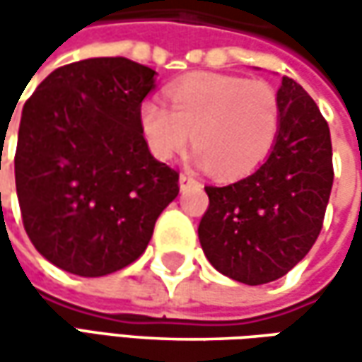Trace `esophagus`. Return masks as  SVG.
Wrapping results in <instances>:
<instances>
[{
  "mask_svg": "<svg viewBox=\"0 0 362 362\" xmlns=\"http://www.w3.org/2000/svg\"><path fill=\"white\" fill-rule=\"evenodd\" d=\"M193 185H197V179H195L193 175H189V173L179 175V187H181V191H187V189L193 187Z\"/></svg>",
  "mask_w": 362,
  "mask_h": 362,
  "instance_id": "esophagus-1",
  "label": "esophagus"
}]
</instances>
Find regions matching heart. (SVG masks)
Instances as JSON below:
<instances>
[{
    "instance_id": "heart-1",
    "label": "heart",
    "mask_w": 362,
    "mask_h": 362,
    "mask_svg": "<svg viewBox=\"0 0 362 362\" xmlns=\"http://www.w3.org/2000/svg\"><path fill=\"white\" fill-rule=\"evenodd\" d=\"M171 108L146 98L139 124L159 160L179 155L189 139L195 163L217 177H240L268 159L280 127L278 96L266 82L228 74H191L167 88Z\"/></svg>"
}]
</instances>
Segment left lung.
Here are the masks:
<instances>
[{
  "label": "left lung",
  "mask_w": 362,
  "mask_h": 362,
  "mask_svg": "<svg viewBox=\"0 0 362 362\" xmlns=\"http://www.w3.org/2000/svg\"><path fill=\"white\" fill-rule=\"evenodd\" d=\"M280 127L268 159L223 187H205L199 242L209 264L242 284L274 282L310 252L332 189L327 120L308 92L282 76Z\"/></svg>",
  "instance_id": "8db88e82"
}]
</instances>
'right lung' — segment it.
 I'll list each match as a JSON object with an SVG mask.
<instances>
[{"mask_svg":"<svg viewBox=\"0 0 362 362\" xmlns=\"http://www.w3.org/2000/svg\"><path fill=\"white\" fill-rule=\"evenodd\" d=\"M157 72L129 58L54 70L21 110L16 189L25 233L60 270L98 278L151 242L179 175L157 160L139 108Z\"/></svg>","mask_w":362,"mask_h":362,"instance_id":"add662e5","label":"right lung"}]
</instances>
